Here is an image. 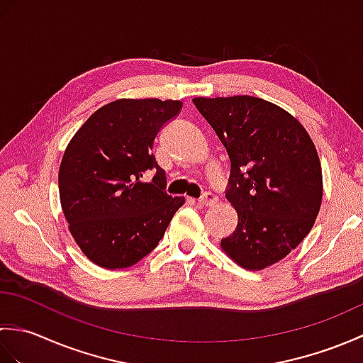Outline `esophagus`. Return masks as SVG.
<instances>
[{"instance_id": "esophagus-1", "label": "esophagus", "mask_w": 363, "mask_h": 363, "mask_svg": "<svg viewBox=\"0 0 363 363\" xmlns=\"http://www.w3.org/2000/svg\"><path fill=\"white\" fill-rule=\"evenodd\" d=\"M217 201H218L217 195H213V194H211V191H207V194H204L201 198L198 199V204L203 206V207H211V206L217 204Z\"/></svg>"}]
</instances>
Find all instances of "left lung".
I'll return each mask as SVG.
<instances>
[{
    "instance_id": "8db88e82",
    "label": "left lung",
    "mask_w": 363,
    "mask_h": 363,
    "mask_svg": "<svg viewBox=\"0 0 363 363\" xmlns=\"http://www.w3.org/2000/svg\"><path fill=\"white\" fill-rule=\"evenodd\" d=\"M230 159L226 198L238 223L221 240L237 265L259 272L311 233L321 207L317 148L301 123L262 98H194Z\"/></svg>"
}]
</instances>
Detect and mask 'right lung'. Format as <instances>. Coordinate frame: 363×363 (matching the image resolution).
Wrapping results in <instances>:
<instances>
[{"label": "right lung", "mask_w": 363, "mask_h": 363, "mask_svg": "<svg viewBox=\"0 0 363 363\" xmlns=\"http://www.w3.org/2000/svg\"><path fill=\"white\" fill-rule=\"evenodd\" d=\"M181 101L123 98L99 107L68 143L59 167L60 206L81 251L95 265H135L156 248L184 196L165 194L152 154L160 128ZM148 169L151 183H142Z\"/></svg>", "instance_id": "1"}]
</instances>
